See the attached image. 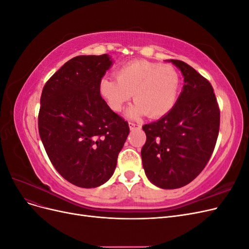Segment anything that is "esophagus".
Masks as SVG:
<instances>
[{"label":"esophagus","instance_id":"34e87169","mask_svg":"<svg viewBox=\"0 0 249 249\" xmlns=\"http://www.w3.org/2000/svg\"><path fill=\"white\" fill-rule=\"evenodd\" d=\"M129 126H130L131 130H135V129H137V127H140L139 124H134V123H130Z\"/></svg>","mask_w":249,"mask_h":249}]
</instances>
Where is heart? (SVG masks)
Returning <instances> with one entry per match:
<instances>
[{
    "label": "heart",
    "instance_id": "obj_1",
    "mask_svg": "<svg viewBox=\"0 0 249 249\" xmlns=\"http://www.w3.org/2000/svg\"><path fill=\"white\" fill-rule=\"evenodd\" d=\"M116 79L104 77L99 83L100 95L113 112H122L133 94L136 102L127 110L131 118H161L177 103L180 77L171 64L134 60L119 67Z\"/></svg>",
    "mask_w": 249,
    "mask_h": 249
}]
</instances>
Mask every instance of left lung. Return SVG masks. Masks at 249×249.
Here are the masks:
<instances>
[{
    "label": "left lung",
    "instance_id": "obj_1",
    "mask_svg": "<svg viewBox=\"0 0 249 249\" xmlns=\"http://www.w3.org/2000/svg\"><path fill=\"white\" fill-rule=\"evenodd\" d=\"M185 84L167 115L142 126L141 149L147 178L162 189L186 186L206 167L219 133L220 110L211 83L180 60H169Z\"/></svg>",
    "mask_w": 249,
    "mask_h": 249
}]
</instances>
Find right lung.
<instances>
[{
    "label": "right lung",
    "mask_w": 249,
    "mask_h": 249,
    "mask_svg": "<svg viewBox=\"0 0 249 249\" xmlns=\"http://www.w3.org/2000/svg\"><path fill=\"white\" fill-rule=\"evenodd\" d=\"M112 65L107 55L77 56L46 83L38 131L53 166L70 183L95 188L115 170L130 127L99 92Z\"/></svg>",
    "instance_id": "right-lung-1"
}]
</instances>
